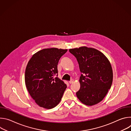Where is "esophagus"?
I'll return each mask as SVG.
<instances>
[{"instance_id":"obj_1","label":"esophagus","mask_w":131,"mask_h":131,"mask_svg":"<svg viewBox=\"0 0 131 131\" xmlns=\"http://www.w3.org/2000/svg\"><path fill=\"white\" fill-rule=\"evenodd\" d=\"M73 82V79H71V80H70L69 81V83L70 84H71V83H72Z\"/></svg>"}]
</instances>
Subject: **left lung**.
<instances>
[{"label":"left lung","instance_id":"obj_1","mask_svg":"<svg viewBox=\"0 0 131 131\" xmlns=\"http://www.w3.org/2000/svg\"><path fill=\"white\" fill-rule=\"evenodd\" d=\"M78 62L82 74L80 88L77 92L78 99L84 104L92 106L101 102L111 88L113 72L105 55L92 48L82 47L69 49Z\"/></svg>","mask_w":131,"mask_h":131}]
</instances>
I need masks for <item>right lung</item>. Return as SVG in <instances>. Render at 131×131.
I'll return each mask as SVG.
<instances>
[{"instance_id": "obj_1", "label": "right lung", "mask_w": 131, "mask_h": 131, "mask_svg": "<svg viewBox=\"0 0 131 131\" xmlns=\"http://www.w3.org/2000/svg\"><path fill=\"white\" fill-rule=\"evenodd\" d=\"M67 49L50 48L34 54L25 70V81L33 100L40 107L51 109L60 102L67 88L58 77V65ZM54 75L57 77L53 78Z\"/></svg>"}]
</instances>
